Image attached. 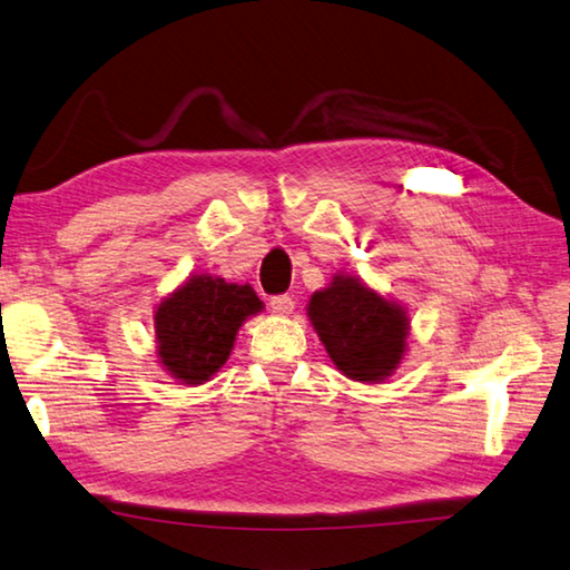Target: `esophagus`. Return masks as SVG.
Instances as JSON below:
<instances>
[{
  "label": "esophagus",
  "mask_w": 570,
  "mask_h": 570,
  "mask_svg": "<svg viewBox=\"0 0 570 570\" xmlns=\"http://www.w3.org/2000/svg\"><path fill=\"white\" fill-rule=\"evenodd\" d=\"M271 309H273L275 315H283V317L293 315L295 299L289 297V295H275V297H271Z\"/></svg>",
  "instance_id": "1"
}]
</instances>
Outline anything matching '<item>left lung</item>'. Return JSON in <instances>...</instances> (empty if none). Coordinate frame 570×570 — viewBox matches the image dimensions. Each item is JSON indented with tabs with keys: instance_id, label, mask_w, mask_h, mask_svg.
<instances>
[{
	"instance_id": "8db88e82",
	"label": "left lung",
	"mask_w": 570,
	"mask_h": 570,
	"mask_svg": "<svg viewBox=\"0 0 570 570\" xmlns=\"http://www.w3.org/2000/svg\"><path fill=\"white\" fill-rule=\"evenodd\" d=\"M307 317L330 360L345 377L377 384L400 367L410 337V317L360 277L337 273L309 297Z\"/></svg>"
}]
</instances>
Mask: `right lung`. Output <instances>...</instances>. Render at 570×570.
Instances as JSON below:
<instances>
[{
    "label": "right lung",
    "instance_id": "add662e5",
    "mask_svg": "<svg viewBox=\"0 0 570 570\" xmlns=\"http://www.w3.org/2000/svg\"><path fill=\"white\" fill-rule=\"evenodd\" d=\"M263 309L250 285L225 283L208 273L160 299L154 313L160 367L180 384H203L228 362L235 335Z\"/></svg>",
    "mask_w": 570,
    "mask_h": 570
}]
</instances>
